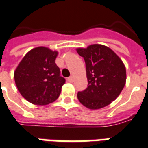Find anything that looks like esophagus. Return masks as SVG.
I'll return each mask as SVG.
<instances>
[{"label": "esophagus", "instance_id": "1", "mask_svg": "<svg viewBox=\"0 0 148 148\" xmlns=\"http://www.w3.org/2000/svg\"><path fill=\"white\" fill-rule=\"evenodd\" d=\"M67 81H69V82H71V83H72V82L74 81V77H73V76L69 77L67 78Z\"/></svg>", "mask_w": 148, "mask_h": 148}]
</instances>
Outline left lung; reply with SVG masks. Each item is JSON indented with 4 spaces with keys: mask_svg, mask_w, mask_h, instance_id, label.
<instances>
[{
    "mask_svg": "<svg viewBox=\"0 0 148 148\" xmlns=\"http://www.w3.org/2000/svg\"><path fill=\"white\" fill-rule=\"evenodd\" d=\"M77 52L86 64L88 88L77 93L86 108L96 110L109 105L117 98L126 83V68L121 59L107 46L91 45Z\"/></svg>",
    "mask_w": 148,
    "mask_h": 148,
    "instance_id": "left-lung-1",
    "label": "left lung"
}]
</instances>
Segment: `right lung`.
Instances as JSON below:
<instances>
[{"label":"right lung","mask_w":148,"mask_h":148,"mask_svg":"<svg viewBox=\"0 0 148 148\" xmlns=\"http://www.w3.org/2000/svg\"><path fill=\"white\" fill-rule=\"evenodd\" d=\"M58 53L48 47H35L25 54L15 69L16 86L30 103L47 105L59 97L65 79L60 76V68L55 64Z\"/></svg>","instance_id":"1"}]
</instances>
